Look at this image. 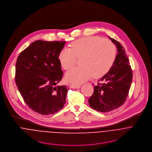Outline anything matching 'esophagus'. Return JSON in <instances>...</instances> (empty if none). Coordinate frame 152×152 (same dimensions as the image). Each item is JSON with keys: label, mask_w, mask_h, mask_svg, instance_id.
<instances>
[{"label": "esophagus", "mask_w": 152, "mask_h": 152, "mask_svg": "<svg viewBox=\"0 0 152 152\" xmlns=\"http://www.w3.org/2000/svg\"><path fill=\"white\" fill-rule=\"evenodd\" d=\"M69 87H70V88H79L81 86H80V85H79V84H76L72 83V84H70Z\"/></svg>", "instance_id": "esophagus-1"}]
</instances>
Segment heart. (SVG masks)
<instances>
[{"mask_svg":"<svg viewBox=\"0 0 152 152\" xmlns=\"http://www.w3.org/2000/svg\"><path fill=\"white\" fill-rule=\"evenodd\" d=\"M114 44L109 39L99 36H89L77 39L62 48L58 53V60L62 68L69 70L81 56L80 66L73 68L66 74L68 81L79 84L93 76L100 78L113 67L116 59Z\"/></svg>","mask_w":152,"mask_h":152,"instance_id":"b5f03b06","label":"heart"}]
</instances>
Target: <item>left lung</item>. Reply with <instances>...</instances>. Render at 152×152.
Returning <instances> with one entry per match:
<instances>
[{
  "label": "left lung",
  "mask_w": 152,
  "mask_h": 152,
  "mask_svg": "<svg viewBox=\"0 0 152 152\" xmlns=\"http://www.w3.org/2000/svg\"><path fill=\"white\" fill-rule=\"evenodd\" d=\"M116 45L118 53L110 70L94 86V93L88 102L94 110L102 113L113 111L121 107L129 94L132 80V70L124 47L109 37Z\"/></svg>",
  "instance_id": "left-lung-1"
}]
</instances>
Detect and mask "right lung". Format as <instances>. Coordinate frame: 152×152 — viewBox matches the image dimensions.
<instances>
[{"instance_id":"obj_1","label":"right lung","mask_w":152,"mask_h":152,"mask_svg":"<svg viewBox=\"0 0 152 152\" xmlns=\"http://www.w3.org/2000/svg\"><path fill=\"white\" fill-rule=\"evenodd\" d=\"M65 42L37 40L17 58L16 84L24 101L38 114H53L66 103L68 86L58 85L64 74L58 53Z\"/></svg>"}]
</instances>
